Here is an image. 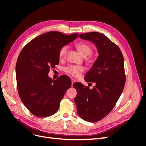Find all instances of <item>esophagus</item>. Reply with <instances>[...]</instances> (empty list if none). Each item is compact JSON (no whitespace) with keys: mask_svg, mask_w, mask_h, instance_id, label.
Instances as JSON below:
<instances>
[{"mask_svg":"<svg viewBox=\"0 0 146 146\" xmlns=\"http://www.w3.org/2000/svg\"><path fill=\"white\" fill-rule=\"evenodd\" d=\"M76 82V80H75V79H74V78H72V79H71V82H72V85L73 84Z\"/></svg>","mask_w":146,"mask_h":146,"instance_id":"esophagus-1","label":"esophagus"}]
</instances>
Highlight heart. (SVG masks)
<instances>
[{"label":"heart","mask_w":146,"mask_h":146,"mask_svg":"<svg viewBox=\"0 0 146 146\" xmlns=\"http://www.w3.org/2000/svg\"><path fill=\"white\" fill-rule=\"evenodd\" d=\"M76 48L80 54L83 56H86L91 54L92 52V48L91 46L86 42H80L76 44ZM69 47L68 46H63L60 48L58 52V58L60 60L62 61L65 59L66 55L68 52ZM85 70L83 66H72L70 65L64 69V71L69 76L74 77H78L80 76V74Z\"/></svg>","instance_id":"obj_1"}]
</instances>
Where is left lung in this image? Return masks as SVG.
I'll return each instance as SVG.
<instances>
[{
  "instance_id": "1",
  "label": "left lung",
  "mask_w": 146,
  "mask_h": 146,
  "mask_svg": "<svg viewBox=\"0 0 146 146\" xmlns=\"http://www.w3.org/2000/svg\"><path fill=\"white\" fill-rule=\"evenodd\" d=\"M79 37L93 42L99 56L85 77L86 82H95L96 86L90 90L82 83H75L74 101L78 116L96 122L108 115L122 94L125 83L123 56L119 47L102 33H82Z\"/></svg>"
}]
</instances>
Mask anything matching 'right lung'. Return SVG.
Segmentation results:
<instances>
[{"mask_svg": "<svg viewBox=\"0 0 146 146\" xmlns=\"http://www.w3.org/2000/svg\"><path fill=\"white\" fill-rule=\"evenodd\" d=\"M78 35L48 32L31 40L20 52L16 66L17 91L33 115L44 117L55 114L66 91L71 86L68 76H61L54 80L48 73L59 63L60 48Z\"/></svg>", "mask_w": 146, "mask_h": 146, "instance_id": "right-lung-1", "label": "right lung"}]
</instances>
